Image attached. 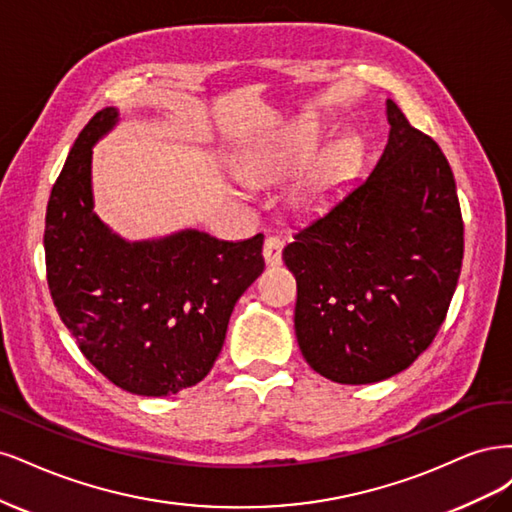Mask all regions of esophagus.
<instances>
[{
	"label": "esophagus",
	"instance_id": "34e87169",
	"mask_svg": "<svg viewBox=\"0 0 512 512\" xmlns=\"http://www.w3.org/2000/svg\"><path fill=\"white\" fill-rule=\"evenodd\" d=\"M263 259H266V266L270 268L280 266V261H283V242L274 236L266 238V242H263Z\"/></svg>",
	"mask_w": 512,
	"mask_h": 512
}]
</instances>
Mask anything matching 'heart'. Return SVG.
<instances>
[{
    "label": "heart",
    "instance_id": "obj_1",
    "mask_svg": "<svg viewBox=\"0 0 512 512\" xmlns=\"http://www.w3.org/2000/svg\"><path fill=\"white\" fill-rule=\"evenodd\" d=\"M327 127L302 123L280 129L266 142L246 148L240 157V176L253 187L274 185L303 172L291 189V204L300 212H310L329 200L349 170L353 144L349 140L325 148L317 155Z\"/></svg>",
    "mask_w": 512,
    "mask_h": 512
}]
</instances>
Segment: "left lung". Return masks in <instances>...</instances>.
Masks as SVG:
<instances>
[{
    "label": "left lung",
    "instance_id": "8db88e82",
    "mask_svg": "<svg viewBox=\"0 0 512 512\" xmlns=\"http://www.w3.org/2000/svg\"><path fill=\"white\" fill-rule=\"evenodd\" d=\"M387 121L372 172L334 193L283 251L298 280L300 351L342 385L385 381L430 346L464 257L447 157L391 100Z\"/></svg>",
    "mask_w": 512,
    "mask_h": 512
}]
</instances>
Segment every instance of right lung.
Listing matches in <instances>:
<instances>
[{
    "label": "right lung",
    "instance_id": "right-lung-1",
    "mask_svg": "<svg viewBox=\"0 0 512 512\" xmlns=\"http://www.w3.org/2000/svg\"><path fill=\"white\" fill-rule=\"evenodd\" d=\"M114 106L80 131L46 208V274L78 349L117 387L163 398L217 361L240 295L263 272V234L219 240L202 229L127 240L93 197V146L119 125Z\"/></svg>",
    "mask_w": 512,
    "mask_h": 512
}]
</instances>
